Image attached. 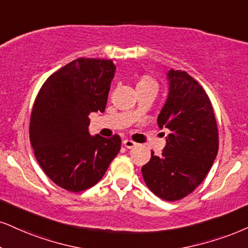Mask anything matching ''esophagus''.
Here are the masks:
<instances>
[{
	"mask_svg": "<svg viewBox=\"0 0 248 248\" xmlns=\"http://www.w3.org/2000/svg\"><path fill=\"white\" fill-rule=\"evenodd\" d=\"M123 145L125 146V148L131 149V148H133V147H137V146H138V143L134 142V141H132V140L125 139L124 141H123Z\"/></svg>",
	"mask_w": 248,
	"mask_h": 248,
	"instance_id": "esophagus-1",
	"label": "esophagus"
}]
</instances>
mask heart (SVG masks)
<instances>
[{
	"mask_svg": "<svg viewBox=\"0 0 248 248\" xmlns=\"http://www.w3.org/2000/svg\"><path fill=\"white\" fill-rule=\"evenodd\" d=\"M145 82H154V80L149 77H142L141 79H140L139 84H145Z\"/></svg>",
	"mask_w": 248,
	"mask_h": 248,
	"instance_id": "b5f03b06",
	"label": "heart"
}]
</instances>
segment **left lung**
<instances>
[{"instance_id":"left-lung-1","label":"left lung","mask_w":248,"mask_h":248,"mask_svg":"<svg viewBox=\"0 0 248 248\" xmlns=\"http://www.w3.org/2000/svg\"><path fill=\"white\" fill-rule=\"evenodd\" d=\"M169 94L157 117L170 130L160 156L141 168L143 180L158 198L177 201L202 183L218 152V130L208 95L187 72H168Z\"/></svg>"}]
</instances>
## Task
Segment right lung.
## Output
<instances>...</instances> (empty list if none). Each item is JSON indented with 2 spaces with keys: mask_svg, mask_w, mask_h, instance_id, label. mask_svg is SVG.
Returning <instances> with one entry per match:
<instances>
[{
  "mask_svg": "<svg viewBox=\"0 0 248 248\" xmlns=\"http://www.w3.org/2000/svg\"><path fill=\"white\" fill-rule=\"evenodd\" d=\"M115 71L111 60L81 57L54 72L36 95L31 143L46 175L66 191L99 183L121 149L117 134L103 138L88 132V115L105 111Z\"/></svg>",
  "mask_w": 248,
  "mask_h": 248,
  "instance_id": "right-lung-1",
  "label": "right lung"
}]
</instances>
